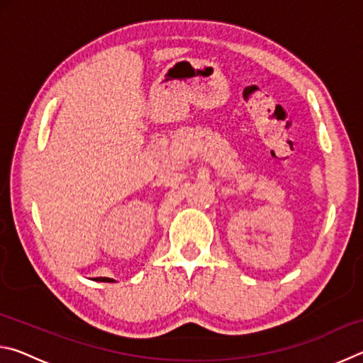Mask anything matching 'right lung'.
<instances>
[{
  "instance_id": "add662e5",
  "label": "right lung",
  "mask_w": 363,
  "mask_h": 363,
  "mask_svg": "<svg viewBox=\"0 0 363 363\" xmlns=\"http://www.w3.org/2000/svg\"><path fill=\"white\" fill-rule=\"evenodd\" d=\"M93 280H96V281H107V284H110V281H115L113 279H108V277H96Z\"/></svg>"
}]
</instances>
